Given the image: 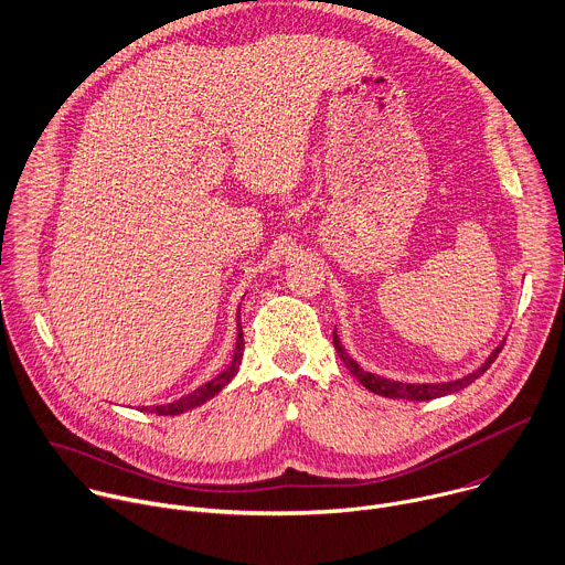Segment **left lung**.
I'll return each mask as SVG.
<instances>
[{
    "label": "left lung",
    "mask_w": 565,
    "mask_h": 565,
    "mask_svg": "<svg viewBox=\"0 0 565 565\" xmlns=\"http://www.w3.org/2000/svg\"><path fill=\"white\" fill-rule=\"evenodd\" d=\"M505 343V341H503ZM503 343L499 348L492 350V354L486 359V363L481 367H477L475 372L466 374V377L461 380H455V382H446V384H402V382H391V380H384V377H377V374L372 372H365L363 367H359L356 361H352L348 356V352L341 348L339 339H337V332H334V348H337V354L339 359L343 361V365L354 374V377L361 382V386H365L370 393L374 395H382V397H391V399H408V402H430V399H439L444 395H452V393H459L461 388L470 386L472 382H477L481 374L490 367V363L497 359V354L501 352Z\"/></svg>",
    "instance_id": "left-lung-1"
}]
</instances>
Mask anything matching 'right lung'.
<instances>
[{
  "mask_svg": "<svg viewBox=\"0 0 565 565\" xmlns=\"http://www.w3.org/2000/svg\"><path fill=\"white\" fill-rule=\"evenodd\" d=\"M237 328H239V332H237V345H235L233 361H231V365H228L224 372L217 374L215 380H211V382L204 384L202 388L193 391L191 395L181 397L179 402H172V404H168V406H152V408L143 406L141 411H143V413H146V411H148V413H157V415H181V413H185V411H193V408L206 404V402L213 399L224 386H228V382L237 374L239 363H242V356H244V330H242V323H239V312H237Z\"/></svg>",
  "mask_w": 565,
  "mask_h": 565,
  "instance_id": "right-lung-1",
  "label": "right lung"
}]
</instances>
